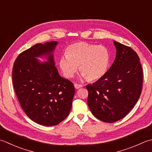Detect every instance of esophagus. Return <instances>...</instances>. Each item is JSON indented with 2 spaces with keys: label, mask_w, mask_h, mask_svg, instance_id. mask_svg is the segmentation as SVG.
I'll use <instances>...</instances> for the list:
<instances>
[{
  "label": "esophagus",
  "mask_w": 152,
  "mask_h": 152,
  "mask_svg": "<svg viewBox=\"0 0 152 152\" xmlns=\"http://www.w3.org/2000/svg\"><path fill=\"white\" fill-rule=\"evenodd\" d=\"M74 87H75V88L76 89V90H78V89H79V88H80L83 87V86H82V85H81V84H74Z\"/></svg>",
  "instance_id": "1"
}]
</instances>
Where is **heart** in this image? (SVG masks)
<instances>
[{
    "mask_svg": "<svg viewBox=\"0 0 152 152\" xmlns=\"http://www.w3.org/2000/svg\"><path fill=\"white\" fill-rule=\"evenodd\" d=\"M110 61L111 55L106 47L78 42L67 47L66 55L60 58L58 65L65 78H72L78 66L82 76L91 82L105 76Z\"/></svg>",
    "mask_w": 152,
    "mask_h": 152,
    "instance_id": "b5f03b06",
    "label": "heart"
}]
</instances>
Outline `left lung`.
I'll return each mask as SVG.
<instances>
[{
	"mask_svg": "<svg viewBox=\"0 0 152 152\" xmlns=\"http://www.w3.org/2000/svg\"><path fill=\"white\" fill-rule=\"evenodd\" d=\"M116 57L103 78L86 86L92 114L105 123H114L131 111L140 96L143 72L140 58L130 47L117 41Z\"/></svg>",
	"mask_w": 152,
	"mask_h": 152,
	"instance_id": "8db88e82",
	"label": "left lung"
}]
</instances>
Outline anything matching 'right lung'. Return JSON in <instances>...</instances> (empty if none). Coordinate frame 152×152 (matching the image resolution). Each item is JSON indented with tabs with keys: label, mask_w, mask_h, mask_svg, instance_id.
<instances>
[{
	"label": "right lung",
	"mask_w": 152,
	"mask_h": 152,
	"mask_svg": "<svg viewBox=\"0 0 152 152\" xmlns=\"http://www.w3.org/2000/svg\"><path fill=\"white\" fill-rule=\"evenodd\" d=\"M57 41L37 43L18 56L14 63L15 92L28 117L43 126L56 125L67 117L75 94L74 84L55 67L53 52ZM45 56L47 62L36 58Z\"/></svg>",
	"instance_id": "obj_1"
}]
</instances>
